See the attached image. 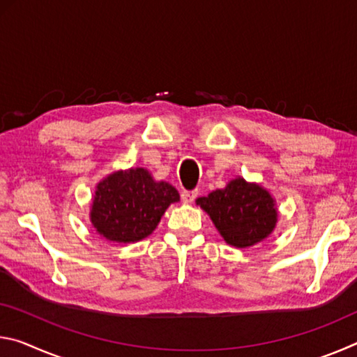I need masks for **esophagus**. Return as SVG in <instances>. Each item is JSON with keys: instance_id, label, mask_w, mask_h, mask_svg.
Listing matches in <instances>:
<instances>
[{"instance_id": "obj_1", "label": "esophagus", "mask_w": 357, "mask_h": 357, "mask_svg": "<svg viewBox=\"0 0 357 357\" xmlns=\"http://www.w3.org/2000/svg\"><path fill=\"white\" fill-rule=\"evenodd\" d=\"M197 190H183L181 192V198H183L184 203H192L197 198Z\"/></svg>"}]
</instances>
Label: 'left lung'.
Here are the masks:
<instances>
[{
    "instance_id": "obj_1",
    "label": "left lung",
    "mask_w": 357,
    "mask_h": 357,
    "mask_svg": "<svg viewBox=\"0 0 357 357\" xmlns=\"http://www.w3.org/2000/svg\"><path fill=\"white\" fill-rule=\"evenodd\" d=\"M197 204L206 211L211 220L229 245L245 249L261 243L274 231L277 206L271 193L259 184L238 176Z\"/></svg>"
}]
</instances>
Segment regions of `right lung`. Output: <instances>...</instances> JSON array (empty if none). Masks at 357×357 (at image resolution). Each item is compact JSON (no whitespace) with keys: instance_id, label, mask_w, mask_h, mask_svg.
Here are the masks:
<instances>
[{"instance_id":"add662e5","label":"right lung","mask_w":357,"mask_h":357,"mask_svg":"<svg viewBox=\"0 0 357 357\" xmlns=\"http://www.w3.org/2000/svg\"><path fill=\"white\" fill-rule=\"evenodd\" d=\"M179 193L165 181L153 179L146 168L108 174L96 187L91 204L93 227L112 243H137L154 231Z\"/></svg>"}]
</instances>
